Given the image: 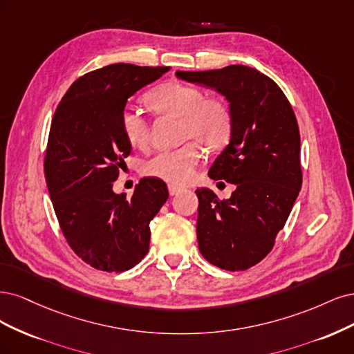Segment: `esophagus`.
<instances>
[{
  "instance_id": "esophagus-1",
  "label": "esophagus",
  "mask_w": 354,
  "mask_h": 354,
  "mask_svg": "<svg viewBox=\"0 0 354 354\" xmlns=\"http://www.w3.org/2000/svg\"><path fill=\"white\" fill-rule=\"evenodd\" d=\"M184 191V188L182 187H178V185H169V194L170 196H178L179 192Z\"/></svg>"
}]
</instances>
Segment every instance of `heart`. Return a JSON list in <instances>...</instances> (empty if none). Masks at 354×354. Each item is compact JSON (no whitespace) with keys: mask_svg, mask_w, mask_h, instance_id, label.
Masks as SVG:
<instances>
[{"mask_svg":"<svg viewBox=\"0 0 354 354\" xmlns=\"http://www.w3.org/2000/svg\"><path fill=\"white\" fill-rule=\"evenodd\" d=\"M156 115L180 120L179 140L200 142L207 150H219L231 138L232 113L219 98H206L204 91L179 81L156 86L145 97ZM120 129L129 145L145 148L150 141V124L138 110L127 109L120 116ZM201 151L194 142L154 154L142 165V174L170 184L184 185L196 175Z\"/></svg>","mask_w":354,"mask_h":354,"instance_id":"heart-1","label":"heart"}]
</instances>
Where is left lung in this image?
I'll list each match as a JSON object with an SVG mask.
<instances>
[{"instance_id":"left-lung-1","label":"left lung","mask_w":354,"mask_h":354,"mask_svg":"<svg viewBox=\"0 0 354 354\" xmlns=\"http://www.w3.org/2000/svg\"><path fill=\"white\" fill-rule=\"evenodd\" d=\"M176 76L218 91L230 102L231 140L216 157L209 176L236 188L227 200H219L209 188L196 191L197 239L209 263L245 270L268 256L300 192L297 119L282 89L253 67L178 71Z\"/></svg>"}]
</instances>
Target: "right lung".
I'll list each match as a JSON object with an SVG mask.
<instances>
[{
  "mask_svg": "<svg viewBox=\"0 0 354 354\" xmlns=\"http://www.w3.org/2000/svg\"><path fill=\"white\" fill-rule=\"evenodd\" d=\"M169 67L110 64L72 84L57 106L44 160L57 221L73 252L98 270L123 272L145 257L150 222L167 187L142 178L132 197L113 191L131 154L120 129L128 98Z\"/></svg>",
  "mask_w": 354,
  "mask_h": 354,
  "instance_id": "right-lung-1",
  "label": "right lung"
}]
</instances>
